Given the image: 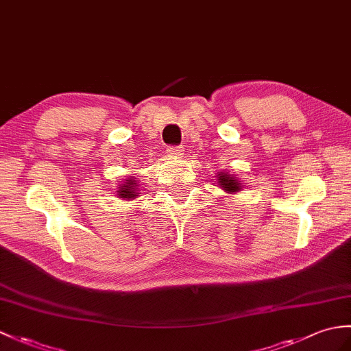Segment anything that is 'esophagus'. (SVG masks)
I'll return each instance as SVG.
<instances>
[{
	"label": "esophagus",
	"instance_id": "esophagus-1",
	"mask_svg": "<svg viewBox=\"0 0 351 351\" xmlns=\"http://www.w3.org/2000/svg\"><path fill=\"white\" fill-rule=\"evenodd\" d=\"M167 152H169V156L181 157L184 154V148L181 145H172V146H167Z\"/></svg>",
	"mask_w": 351,
	"mask_h": 351
}]
</instances>
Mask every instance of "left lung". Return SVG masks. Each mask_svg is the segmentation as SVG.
<instances>
[{
    "instance_id": "obj_1",
    "label": "left lung",
    "mask_w": 351,
    "mask_h": 351,
    "mask_svg": "<svg viewBox=\"0 0 351 351\" xmlns=\"http://www.w3.org/2000/svg\"><path fill=\"white\" fill-rule=\"evenodd\" d=\"M219 185H221L224 190L230 191V193L238 191V189H239V184L234 181V178H232V176H229V175L219 176Z\"/></svg>"
}]
</instances>
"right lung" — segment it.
I'll return each instance as SVG.
<instances>
[{
  "label": "right lung",
  "instance_id": "add662e5",
  "mask_svg": "<svg viewBox=\"0 0 351 351\" xmlns=\"http://www.w3.org/2000/svg\"><path fill=\"white\" fill-rule=\"evenodd\" d=\"M137 190L134 189V181H128L127 184H122V186H119V197L121 199H133L136 197Z\"/></svg>",
  "mask_w": 351,
  "mask_h": 351
}]
</instances>
